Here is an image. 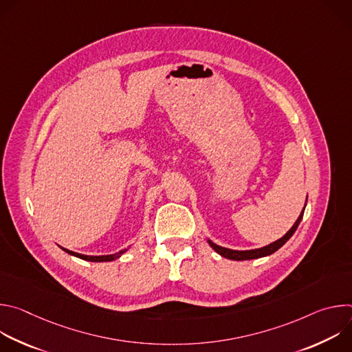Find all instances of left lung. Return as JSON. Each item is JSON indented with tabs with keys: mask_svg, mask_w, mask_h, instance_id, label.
Wrapping results in <instances>:
<instances>
[{
	"mask_svg": "<svg viewBox=\"0 0 352 352\" xmlns=\"http://www.w3.org/2000/svg\"><path fill=\"white\" fill-rule=\"evenodd\" d=\"M307 206V205H305ZM305 210V208H304ZM304 210L302 213L299 214L298 220L295 221V224L291 227V230L283 236L280 238L278 241L267 245V246H263V248H259V249H252V250H232V249H227V248H223V246H219L216 243H213L212 241H209L210 246L216 250V252L219 255H221L223 258H227V259H231V261H249V259H258V258H263V256H267V255H272L273 252H276L277 249H280L291 236L292 234L295 232V230L298 228L300 220H302V216H304Z\"/></svg>",
	"mask_w": 352,
	"mask_h": 352,
	"instance_id": "left-lung-1",
	"label": "left lung"
}]
</instances>
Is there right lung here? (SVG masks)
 Listing matches in <instances>:
<instances>
[{"mask_svg":"<svg viewBox=\"0 0 352 352\" xmlns=\"http://www.w3.org/2000/svg\"><path fill=\"white\" fill-rule=\"evenodd\" d=\"M64 249V248H63ZM65 252H68L69 255H74L76 258H80L83 261H90V262H110V261H114V259H118L126 249L124 250H120L118 254H114V255H107V256H86V255H80V254H76V252H72V250H68V249H64Z\"/></svg>","mask_w":352,"mask_h":352,"instance_id":"obj_1","label":"right lung"}]
</instances>
